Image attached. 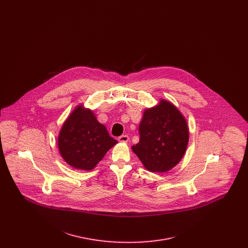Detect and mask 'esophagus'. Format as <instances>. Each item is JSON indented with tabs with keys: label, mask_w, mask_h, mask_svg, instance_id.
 <instances>
[{
	"label": "esophagus",
	"mask_w": 248,
	"mask_h": 248,
	"mask_svg": "<svg viewBox=\"0 0 248 248\" xmlns=\"http://www.w3.org/2000/svg\"><path fill=\"white\" fill-rule=\"evenodd\" d=\"M118 140L120 142H127L129 140V137L127 135H123V136L119 137Z\"/></svg>",
	"instance_id": "obj_1"
}]
</instances>
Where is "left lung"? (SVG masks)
I'll return each mask as SVG.
<instances>
[{"label": "left lung", "instance_id": "8db88e82", "mask_svg": "<svg viewBox=\"0 0 248 248\" xmlns=\"http://www.w3.org/2000/svg\"><path fill=\"white\" fill-rule=\"evenodd\" d=\"M140 142L132 151L150 172L164 173L180 162L189 142L186 119L165 99L144 111L140 124Z\"/></svg>", "mask_w": 248, "mask_h": 248}]
</instances>
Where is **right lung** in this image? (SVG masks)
I'll return each instance as SVG.
<instances>
[{
	"label": "right lung",
	"mask_w": 248,
	"mask_h": 248,
	"mask_svg": "<svg viewBox=\"0 0 248 248\" xmlns=\"http://www.w3.org/2000/svg\"><path fill=\"white\" fill-rule=\"evenodd\" d=\"M116 143L93 111L82 105L75 108L59 132L60 155L79 170H92Z\"/></svg>",
	"instance_id": "add662e5"
}]
</instances>
